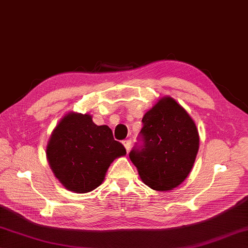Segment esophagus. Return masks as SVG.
Returning <instances> with one entry per match:
<instances>
[{
	"label": "esophagus",
	"instance_id": "1",
	"mask_svg": "<svg viewBox=\"0 0 248 248\" xmlns=\"http://www.w3.org/2000/svg\"><path fill=\"white\" fill-rule=\"evenodd\" d=\"M123 144L124 146L125 150L129 151L130 148H131V145H132V140H123Z\"/></svg>",
	"mask_w": 248,
	"mask_h": 248
}]
</instances>
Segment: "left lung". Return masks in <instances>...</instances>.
I'll return each instance as SVG.
<instances>
[{"mask_svg": "<svg viewBox=\"0 0 248 248\" xmlns=\"http://www.w3.org/2000/svg\"><path fill=\"white\" fill-rule=\"evenodd\" d=\"M138 143L129 156L145 184L170 191L186 179L199 148L191 116L170 97L161 99L143 117Z\"/></svg>", "mask_w": 248, "mask_h": 248, "instance_id": "obj_1", "label": "left lung"}]
</instances>
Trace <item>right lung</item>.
Listing matches in <instances>:
<instances>
[{
	"mask_svg": "<svg viewBox=\"0 0 248 248\" xmlns=\"http://www.w3.org/2000/svg\"><path fill=\"white\" fill-rule=\"evenodd\" d=\"M127 154L108 125L93 124L89 115L70 113L51 135L46 157L56 178L67 189L87 193L102 183L116 157Z\"/></svg>",
	"mask_w": 248,
	"mask_h": 248,
	"instance_id": "1",
	"label": "right lung"
}]
</instances>
